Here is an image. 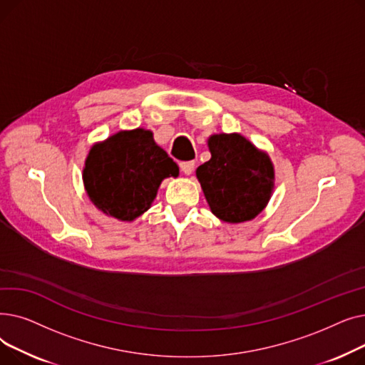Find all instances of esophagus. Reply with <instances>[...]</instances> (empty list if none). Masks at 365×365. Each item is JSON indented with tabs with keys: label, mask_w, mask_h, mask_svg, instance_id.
I'll use <instances>...</instances> for the list:
<instances>
[{
	"label": "esophagus",
	"mask_w": 365,
	"mask_h": 365,
	"mask_svg": "<svg viewBox=\"0 0 365 365\" xmlns=\"http://www.w3.org/2000/svg\"><path fill=\"white\" fill-rule=\"evenodd\" d=\"M194 168H195V163H194V161H185V163H180V170L185 173L186 176L192 175Z\"/></svg>",
	"instance_id": "esophagus-1"
}]
</instances>
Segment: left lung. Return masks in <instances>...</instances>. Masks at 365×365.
<instances>
[{
  "label": "left lung",
  "mask_w": 365,
  "mask_h": 365,
  "mask_svg": "<svg viewBox=\"0 0 365 365\" xmlns=\"http://www.w3.org/2000/svg\"><path fill=\"white\" fill-rule=\"evenodd\" d=\"M212 158L197 168L212 213L226 223L253 220L274 192L275 170L267 152L240 133L212 134Z\"/></svg>",
  "instance_id": "8db88e82"
}]
</instances>
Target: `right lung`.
<instances>
[{
	"instance_id": "obj_1",
	"label": "right lung",
	"mask_w": 365,
	"mask_h": 365,
	"mask_svg": "<svg viewBox=\"0 0 365 365\" xmlns=\"http://www.w3.org/2000/svg\"><path fill=\"white\" fill-rule=\"evenodd\" d=\"M179 167L145 128L120 130L96 142L83 168L87 197L102 213L133 222L150 208L167 178H178Z\"/></svg>"
}]
</instances>
